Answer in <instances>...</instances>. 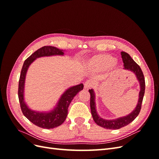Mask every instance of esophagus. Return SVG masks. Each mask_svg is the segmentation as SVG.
Returning <instances> with one entry per match:
<instances>
[{
    "mask_svg": "<svg viewBox=\"0 0 159 159\" xmlns=\"http://www.w3.org/2000/svg\"><path fill=\"white\" fill-rule=\"evenodd\" d=\"M93 84L92 81H86V82L85 83V84H84V87H85V88H86V89H88V88H92V87H93Z\"/></svg>",
    "mask_w": 159,
    "mask_h": 159,
    "instance_id": "1",
    "label": "esophagus"
}]
</instances>
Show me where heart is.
<instances>
[{"mask_svg": "<svg viewBox=\"0 0 159 159\" xmlns=\"http://www.w3.org/2000/svg\"><path fill=\"white\" fill-rule=\"evenodd\" d=\"M86 64L91 69L96 70H103L106 68L115 70L117 63L113 57L107 54H97L92 56L86 61Z\"/></svg>", "mask_w": 159, "mask_h": 159, "instance_id": "obj_1", "label": "heart"}]
</instances>
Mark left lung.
<instances>
[{
	"label": "left lung",
	"instance_id": "1",
	"mask_svg": "<svg viewBox=\"0 0 159 159\" xmlns=\"http://www.w3.org/2000/svg\"><path fill=\"white\" fill-rule=\"evenodd\" d=\"M121 57H122V60L124 65V69L128 70L134 72V74L137 76V80H139V83H140L141 91L140 92H139V102L135 109H134L131 114L127 115V116L119 118L115 120H105L99 117V115H98L97 112H96L95 104V94L93 89H89V92L91 96L90 108H91V115H92L93 119L96 124L105 129H119L127 125H129L130 123H131L133 120L138 116L139 113H140L144 94H145V78H144L143 73L140 68V66H139L136 62L131 58V57L130 56L129 54H128L127 53L125 52H121Z\"/></svg>",
	"mask_w": 159,
	"mask_h": 159
}]
</instances>
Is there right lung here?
Segmentation results:
<instances>
[{
    "label": "right lung",
    "instance_id": "1",
    "mask_svg": "<svg viewBox=\"0 0 159 159\" xmlns=\"http://www.w3.org/2000/svg\"><path fill=\"white\" fill-rule=\"evenodd\" d=\"M63 50L56 47L43 46L30 56L24 62L18 82V95L23 115L35 125L43 129H53L58 127L64 122L68 115V109L71 100L84 88L83 84L74 86L66 90L54 111L50 113H39L32 111L27 107L24 101V86L27 70L33 61L37 57L53 55H63Z\"/></svg>",
    "mask_w": 159,
    "mask_h": 159
}]
</instances>
